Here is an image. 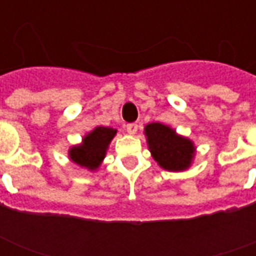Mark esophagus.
Instances as JSON below:
<instances>
[{"label": "esophagus", "mask_w": 256, "mask_h": 256, "mask_svg": "<svg viewBox=\"0 0 256 256\" xmlns=\"http://www.w3.org/2000/svg\"><path fill=\"white\" fill-rule=\"evenodd\" d=\"M137 128H138L137 123H128V126H126V130H128V134H136L137 133Z\"/></svg>", "instance_id": "obj_1"}]
</instances>
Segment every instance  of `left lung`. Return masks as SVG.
<instances>
[{
	"label": "left lung",
	"instance_id": "1",
	"mask_svg": "<svg viewBox=\"0 0 256 256\" xmlns=\"http://www.w3.org/2000/svg\"><path fill=\"white\" fill-rule=\"evenodd\" d=\"M145 136L152 158L162 168L168 172H184L189 168L196 152L190 140L162 123H148L145 126Z\"/></svg>",
	"mask_w": 256,
	"mask_h": 256
}]
</instances>
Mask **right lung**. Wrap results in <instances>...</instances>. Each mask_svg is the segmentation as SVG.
Masks as SVG:
<instances>
[{"label":"right lung","mask_w":256,"mask_h":256,"mask_svg":"<svg viewBox=\"0 0 256 256\" xmlns=\"http://www.w3.org/2000/svg\"><path fill=\"white\" fill-rule=\"evenodd\" d=\"M116 128L98 126L86 134L82 140V144L75 145L68 150L70 159L80 167H84L90 172L97 170L101 162L106 158L108 145L116 136Z\"/></svg>","instance_id":"obj_1"}]
</instances>
